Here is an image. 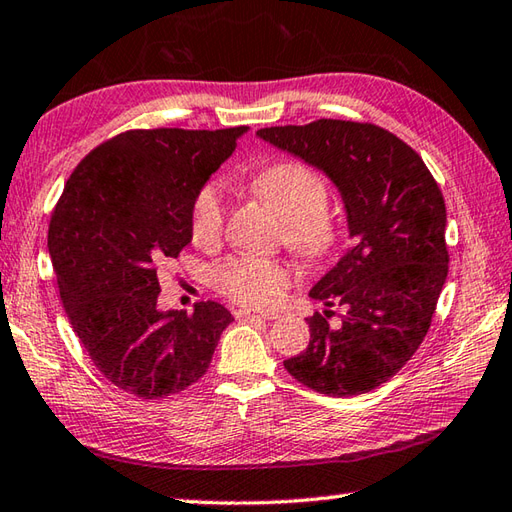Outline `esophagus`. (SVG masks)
Listing matches in <instances>:
<instances>
[{
	"label": "esophagus",
	"mask_w": 512,
	"mask_h": 512,
	"mask_svg": "<svg viewBox=\"0 0 512 512\" xmlns=\"http://www.w3.org/2000/svg\"><path fill=\"white\" fill-rule=\"evenodd\" d=\"M238 318H260V320H276V311H258V309H238Z\"/></svg>",
	"instance_id": "esophagus-1"
}]
</instances>
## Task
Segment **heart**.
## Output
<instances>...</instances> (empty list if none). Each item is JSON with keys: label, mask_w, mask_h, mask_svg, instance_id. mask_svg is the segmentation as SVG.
Returning <instances> with one entry per match:
<instances>
[{"label": "heart", "mask_w": 512, "mask_h": 512, "mask_svg": "<svg viewBox=\"0 0 512 512\" xmlns=\"http://www.w3.org/2000/svg\"><path fill=\"white\" fill-rule=\"evenodd\" d=\"M252 190L276 207L283 216L287 245L311 263H322L340 245V225L327 212L329 185L322 176L298 161H278L258 170ZM227 218L225 190L218 183H205L192 201L190 229L198 247L221 241ZM294 267L287 260L234 254L212 269L214 285L247 307H269L285 296L294 283Z\"/></svg>", "instance_id": "1"}]
</instances>
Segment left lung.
Here are the masks:
<instances>
[{
  "label": "left lung",
  "instance_id": "8db88e82",
  "mask_svg": "<svg viewBox=\"0 0 512 512\" xmlns=\"http://www.w3.org/2000/svg\"><path fill=\"white\" fill-rule=\"evenodd\" d=\"M258 137L316 165L338 185L353 245L311 298L344 307L314 314L307 349L285 360L291 378L331 398L367 393L420 347L448 274L446 205L422 156L375 123L318 119Z\"/></svg>",
  "mask_w": 512,
  "mask_h": 512
}]
</instances>
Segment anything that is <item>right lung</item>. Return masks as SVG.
I'll return each instance as SVG.
<instances>
[{"instance_id": "right-lung-1", "label": "right lung", "mask_w": 512, "mask_h": 512, "mask_svg": "<svg viewBox=\"0 0 512 512\" xmlns=\"http://www.w3.org/2000/svg\"><path fill=\"white\" fill-rule=\"evenodd\" d=\"M247 128L128 130L72 170L48 225L59 296L92 364L143 400L181 393L210 369L221 302L159 311L156 271L192 241L196 192Z\"/></svg>"}]
</instances>
